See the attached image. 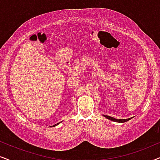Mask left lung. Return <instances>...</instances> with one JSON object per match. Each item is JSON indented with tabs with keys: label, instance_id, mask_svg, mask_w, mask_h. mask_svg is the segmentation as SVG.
Here are the masks:
<instances>
[{
	"label": "left lung",
	"instance_id": "left-lung-1",
	"mask_svg": "<svg viewBox=\"0 0 160 160\" xmlns=\"http://www.w3.org/2000/svg\"><path fill=\"white\" fill-rule=\"evenodd\" d=\"M103 117H106V119L111 120V121H113V122H120V123H124V122H128V121H129V120H130L132 118V117H131V118H129V119H115V118H113L112 117H110V116H107V115H103Z\"/></svg>",
	"mask_w": 160,
	"mask_h": 160
}]
</instances>
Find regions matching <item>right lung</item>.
<instances>
[{
	"mask_svg": "<svg viewBox=\"0 0 160 160\" xmlns=\"http://www.w3.org/2000/svg\"><path fill=\"white\" fill-rule=\"evenodd\" d=\"M60 122H59V123H57L56 124H54V125H53V126H52V127H55V126H57V125H58V124H60Z\"/></svg>",
	"mask_w": 160,
	"mask_h": 160,
	"instance_id": "add662e5",
	"label": "right lung"
}]
</instances>
